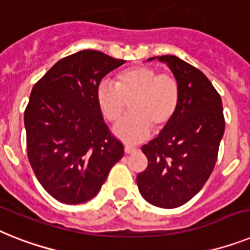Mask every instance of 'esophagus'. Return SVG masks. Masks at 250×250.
Masks as SVG:
<instances>
[{
  "label": "esophagus",
  "instance_id": "obj_1",
  "mask_svg": "<svg viewBox=\"0 0 250 250\" xmlns=\"http://www.w3.org/2000/svg\"><path fill=\"white\" fill-rule=\"evenodd\" d=\"M135 150H137V148L133 147V146H125V153H133Z\"/></svg>",
  "mask_w": 250,
  "mask_h": 250
}]
</instances>
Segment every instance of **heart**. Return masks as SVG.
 Instances as JSON below:
<instances>
[{
	"instance_id": "1",
	"label": "heart",
	"mask_w": 250,
	"mask_h": 250,
	"mask_svg": "<svg viewBox=\"0 0 250 250\" xmlns=\"http://www.w3.org/2000/svg\"><path fill=\"white\" fill-rule=\"evenodd\" d=\"M97 103L107 120L115 123L131 103V116L113 126V134L126 143L142 142L152 126L164 129L179 107L180 88L172 74L158 73L152 66H133L117 74L116 84L102 80L97 86Z\"/></svg>"
}]
</instances>
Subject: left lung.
<instances>
[{"instance_id":"left-lung-1","label":"left lung","mask_w":250,"mask_h":250,"mask_svg":"<svg viewBox=\"0 0 250 250\" xmlns=\"http://www.w3.org/2000/svg\"><path fill=\"white\" fill-rule=\"evenodd\" d=\"M157 59L176 78L180 100L172 120L142 147L148 166L137 183L150 204L176 208L190 201L211 176L224 137V110L221 97L201 70L176 56Z\"/></svg>"}]
</instances>
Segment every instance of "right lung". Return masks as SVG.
Returning <instances> with one entry per match:
<instances>
[{
  "label": "right lung",
  "instance_id": "obj_1",
  "mask_svg": "<svg viewBox=\"0 0 250 250\" xmlns=\"http://www.w3.org/2000/svg\"><path fill=\"white\" fill-rule=\"evenodd\" d=\"M123 63L84 49L60 60L33 86L24 113L28 158L41 185L61 203L92 199L124 156L96 96L103 76Z\"/></svg>",
  "mask_w": 250,
  "mask_h": 250
}]
</instances>
